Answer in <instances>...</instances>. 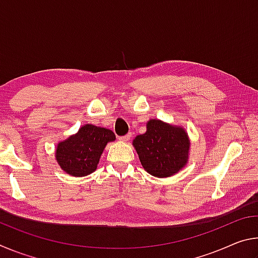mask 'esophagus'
Instances as JSON below:
<instances>
[{"mask_svg":"<svg viewBox=\"0 0 258 258\" xmlns=\"http://www.w3.org/2000/svg\"><path fill=\"white\" fill-rule=\"evenodd\" d=\"M118 139H119V141H121V142H127V141H130V139H131V134L125 135V137H119Z\"/></svg>","mask_w":258,"mask_h":258,"instance_id":"1","label":"esophagus"}]
</instances>
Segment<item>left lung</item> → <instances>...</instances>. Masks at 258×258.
Listing matches in <instances>:
<instances>
[{
    "label": "left lung",
    "instance_id": "obj_1",
    "mask_svg": "<svg viewBox=\"0 0 258 258\" xmlns=\"http://www.w3.org/2000/svg\"><path fill=\"white\" fill-rule=\"evenodd\" d=\"M145 171L156 177H169L189 161L190 139L186 131L160 119L147 121V131L133 140Z\"/></svg>",
    "mask_w": 258,
    "mask_h": 258
}]
</instances>
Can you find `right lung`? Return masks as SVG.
Returning <instances> with one entry per match:
<instances>
[{
	"label": "right lung",
	"instance_id": "right-lung-1",
	"mask_svg": "<svg viewBox=\"0 0 258 258\" xmlns=\"http://www.w3.org/2000/svg\"><path fill=\"white\" fill-rule=\"evenodd\" d=\"M115 140L112 131L85 124L77 133L56 145L55 160L69 175L86 176L97 169L104 148Z\"/></svg>",
	"mask_w": 258,
	"mask_h": 258
}]
</instances>
